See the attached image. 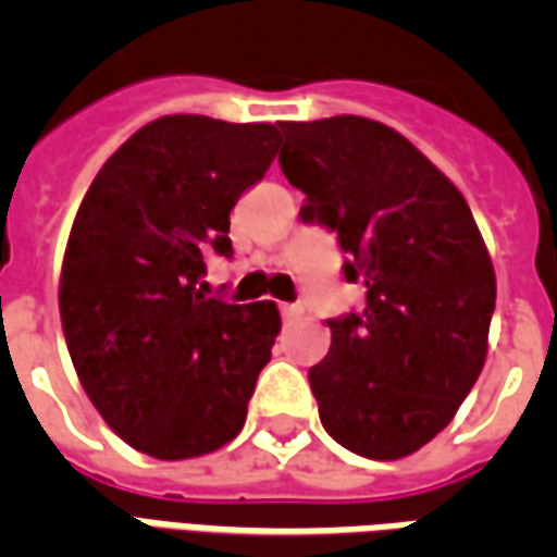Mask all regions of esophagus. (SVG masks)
Listing matches in <instances>:
<instances>
[{"mask_svg":"<svg viewBox=\"0 0 557 557\" xmlns=\"http://www.w3.org/2000/svg\"><path fill=\"white\" fill-rule=\"evenodd\" d=\"M280 315H283L286 322H292V319L301 315V307H298V304H283V307H280Z\"/></svg>","mask_w":557,"mask_h":557,"instance_id":"1","label":"esophagus"}]
</instances>
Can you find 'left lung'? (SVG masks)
<instances>
[{
  "label": "left lung",
  "mask_w": 557,
  "mask_h": 557,
  "mask_svg": "<svg viewBox=\"0 0 557 557\" xmlns=\"http://www.w3.org/2000/svg\"><path fill=\"white\" fill-rule=\"evenodd\" d=\"M280 170L304 223L337 232L361 313L331 319L310 367L327 435L367 459L420 450L454 420L486 361L495 271L466 196L394 127L334 115L280 122Z\"/></svg>",
  "instance_id": "left-lung-1"
}]
</instances>
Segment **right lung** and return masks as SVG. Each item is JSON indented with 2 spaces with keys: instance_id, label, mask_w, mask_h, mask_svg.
<instances>
[{
  "instance_id": "1",
  "label": "right lung",
  "mask_w": 557,
  "mask_h": 557,
  "mask_svg": "<svg viewBox=\"0 0 557 557\" xmlns=\"http://www.w3.org/2000/svg\"><path fill=\"white\" fill-rule=\"evenodd\" d=\"M280 148L265 122L163 115L95 175L59 280L67 351L115 435L154 459H194L244 426L271 361V301L208 298L206 259L230 256V211Z\"/></svg>"
}]
</instances>
